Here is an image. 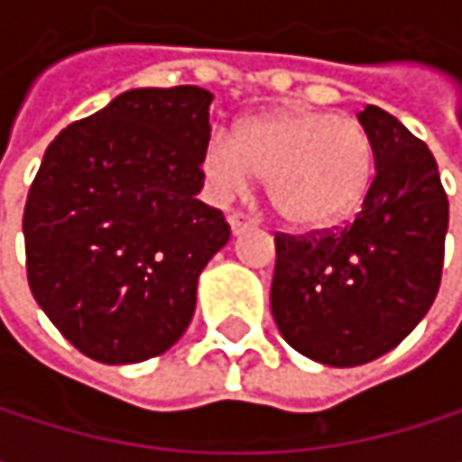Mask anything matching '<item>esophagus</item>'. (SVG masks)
Returning a JSON list of instances; mask_svg holds the SVG:
<instances>
[{
	"label": "esophagus",
	"instance_id": "1",
	"mask_svg": "<svg viewBox=\"0 0 462 462\" xmlns=\"http://www.w3.org/2000/svg\"><path fill=\"white\" fill-rule=\"evenodd\" d=\"M230 227L235 235H240V232L251 230V227H256V219L251 217V214H243V211H235L230 214Z\"/></svg>",
	"mask_w": 462,
	"mask_h": 462
}]
</instances>
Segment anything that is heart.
Segmentation results:
<instances>
[{
	"instance_id": "1",
	"label": "heart",
	"mask_w": 462,
	"mask_h": 462,
	"mask_svg": "<svg viewBox=\"0 0 462 462\" xmlns=\"http://www.w3.org/2000/svg\"><path fill=\"white\" fill-rule=\"evenodd\" d=\"M203 168L219 192H243L264 176L273 208L294 227H328L366 195L374 152L353 117L321 109H275L211 136Z\"/></svg>"
}]
</instances>
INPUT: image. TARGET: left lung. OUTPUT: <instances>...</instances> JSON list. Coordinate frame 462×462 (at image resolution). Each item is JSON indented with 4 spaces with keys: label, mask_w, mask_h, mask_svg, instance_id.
Here are the masks:
<instances>
[{
    "label": "left lung",
    "mask_w": 462,
    "mask_h": 462,
    "mask_svg": "<svg viewBox=\"0 0 462 462\" xmlns=\"http://www.w3.org/2000/svg\"><path fill=\"white\" fill-rule=\"evenodd\" d=\"M374 152L364 208L345 227L275 232L270 308L283 339L326 366L393 350L436 300L449 203L436 160L393 115H358Z\"/></svg>",
    "instance_id": "obj_1"
}]
</instances>
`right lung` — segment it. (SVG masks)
I'll use <instances>...</instances> for the list:
<instances>
[{
	"label": "right lung",
	"mask_w": 462,
	"mask_h": 462,
	"mask_svg": "<svg viewBox=\"0 0 462 462\" xmlns=\"http://www.w3.org/2000/svg\"><path fill=\"white\" fill-rule=\"evenodd\" d=\"M211 93L136 88L47 146L23 208L37 305L88 358L139 364L192 321L198 278L230 240L200 203Z\"/></svg>",
	"instance_id": "obj_1"
}]
</instances>
